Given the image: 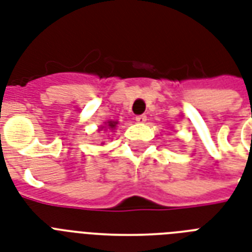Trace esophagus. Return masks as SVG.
Here are the masks:
<instances>
[{"instance_id": "esophagus-1", "label": "esophagus", "mask_w": 252, "mask_h": 252, "mask_svg": "<svg viewBox=\"0 0 252 252\" xmlns=\"http://www.w3.org/2000/svg\"><path fill=\"white\" fill-rule=\"evenodd\" d=\"M136 122H137V123H145L146 122V115H137V116H136Z\"/></svg>"}]
</instances>
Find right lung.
Returning <instances> with one entry per match:
<instances>
[{"instance_id":"add662e5","label":"right lung","mask_w":252,"mask_h":252,"mask_svg":"<svg viewBox=\"0 0 252 252\" xmlns=\"http://www.w3.org/2000/svg\"><path fill=\"white\" fill-rule=\"evenodd\" d=\"M116 124H118V122H108L107 123V128H108V129H114L115 126H116Z\"/></svg>"}]
</instances>
